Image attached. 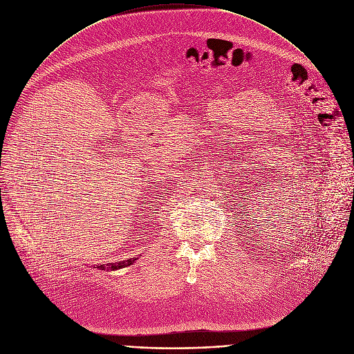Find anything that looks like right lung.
I'll list each match as a JSON object with an SVG mask.
<instances>
[{"label": "right lung", "instance_id": "right-lung-1", "mask_svg": "<svg viewBox=\"0 0 354 354\" xmlns=\"http://www.w3.org/2000/svg\"><path fill=\"white\" fill-rule=\"evenodd\" d=\"M138 258H131V259H126V261H122V262H115V263H108V265H97L96 269L99 270H119V269H123V268H127L130 265H133Z\"/></svg>", "mask_w": 354, "mask_h": 354}]
</instances>
